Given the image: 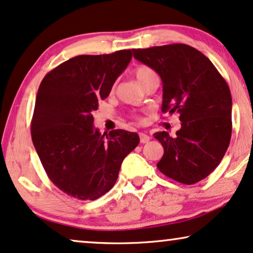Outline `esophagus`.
I'll list each match as a JSON object with an SVG mask.
<instances>
[{"label": "esophagus", "mask_w": 253, "mask_h": 253, "mask_svg": "<svg viewBox=\"0 0 253 253\" xmlns=\"http://www.w3.org/2000/svg\"><path fill=\"white\" fill-rule=\"evenodd\" d=\"M139 138H140V143H143V144H145V143H148V141H150V139H151V137L148 136V134H146V133H139Z\"/></svg>", "instance_id": "obj_1"}]
</instances>
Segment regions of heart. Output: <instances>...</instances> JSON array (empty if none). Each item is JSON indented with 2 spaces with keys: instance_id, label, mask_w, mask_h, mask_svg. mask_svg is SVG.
I'll return each instance as SVG.
<instances>
[{
  "instance_id": "heart-1",
  "label": "heart",
  "mask_w": 253,
  "mask_h": 253,
  "mask_svg": "<svg viewBox=\"0 0 253 253\" xmlns=\"http://www.w3.org/2000/svg\"><path fill=\"white\" fill-rule=\"evenodd\" d=\"M134 74H136L137 81L139 82L141 85H143L146 81H148L150 78L157 76L153 69H151L150 67H145V65H141V67L137 68L136 71H134Z\"/></svg>"
}]
</instances>
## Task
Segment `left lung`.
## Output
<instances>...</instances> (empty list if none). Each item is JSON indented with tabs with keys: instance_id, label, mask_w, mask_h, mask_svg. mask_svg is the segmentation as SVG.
<instances>
[{
	"instance_id": "1",
	"label": "left lung",
	"mask_w": 253,
	"mask_h": 253,
	"mask_svg": "<svg viewBox=\"0 0 253 253\" xmlns=\"http://www.w3.org/2000/svg\"><path fill=\"white\" fill-rule=\"evenodd\" d=\"M133 57L162 81L164 113L179 114L182 126L171 137L154 133L165 153L157 167L183 184L207 177L224 157L231 138V94L212 62L184 43L132 49Z\"/></svg>"
}]
</instances>
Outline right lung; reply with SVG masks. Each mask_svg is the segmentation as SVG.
<instances>
[{
    "label": "right lung",
    "instance_id": "1",
    "mask_svg": "<svg viewBox=\"0 0 253 253\" xmlns=\"http://www.w3.org/2000/svg\"><path fill=\"white\" fill-rule=\"evenodd\" d=\"M130 49L79 55L48 72L38 89L31 134L48 177L79 200H95L115 184L121 165L139 144L136 132L101 134L93 110L130 63Z\"/></svg>",
    "mask_w": 253,
    "mask_h": 253
}]
</instances>
